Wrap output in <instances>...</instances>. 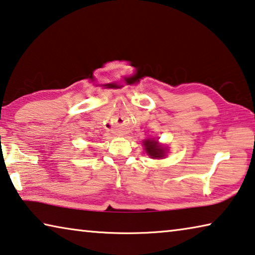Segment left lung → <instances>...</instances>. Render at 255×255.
Instances as JSON below:
<instances>
[{"label":"left lung","mask_w":255,"mask_h":255,"mask_svg":"<svg viewBox=\"0 0 255 255\" xmlns=\"http://www.w3.org/2000/svg\"><path fill=\"white\" fill-rule=\"evenodd\" d=\"M145 151L147 154L152 157H163L164 156V148L161 145L157 144L156 140L146 139L144 142Z\"/></svg>","instance_id":"obj_1"}]
</instances>
